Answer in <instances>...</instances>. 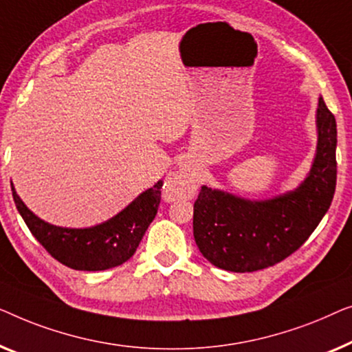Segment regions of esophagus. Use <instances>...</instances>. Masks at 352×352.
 I'll return each instance as SVG.
<instances>
[{"instance_id": "esophagus-1", "label": "esophagus", "mask_w": 352, "mask_h": 352, "mask_svg": "<svg viewBox=\"0 0 352 352\" xmlns=\"http://www.w3.org/2000/svg\"><path fill=\"white\" fill-rule=\"evenodd\" d=\"M197 188V177L190 172H177L167 177L164 195L167 199H185L192 196Z\"/></svg>"}]
</instances>
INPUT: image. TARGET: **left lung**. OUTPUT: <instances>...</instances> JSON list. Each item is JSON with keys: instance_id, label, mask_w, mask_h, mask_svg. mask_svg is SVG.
<instances>
[{"instance_id": "8db88e82", "label": "left lung", "mask_w": 352, "mask_h": 352, "mask_svg": "<svg viewBox=\"0 0 352 352\" xmlns=\"http://www.w3.org/2000/svg\"><path fill=\"white\" fill-rule=\"evenodd\" d=\"M318 146L305 180L268 199H247L204 185L195 202L192 234L204 258L232 273L279 263L305 244L327 214L336 186V121L319 97Z\"/></svg>"}]
</instances>
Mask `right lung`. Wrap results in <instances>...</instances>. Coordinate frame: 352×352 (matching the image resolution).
Returning a JSON list of instances; mask_svg holds the SVG:
<instances>
[{
	"label": "right lung",
	"instance_id": "right-lung-1",
	"mask_svg": "<svg viewBox=\"0 0 352 352\" xmlns=\"http://www.w3.org/2000/svg\"><path fill=\"white\" fill-rule=\"evenodd\" d=\"M11 186L19 214L54 258L78 271H103L122 265L135 254L143 234L157 214L162 182L140 192L110 220L89 228L47 223L28 209L12 183Z\"/></svg>",
	"mask_w": 352,
	"mask_h": 352
}]
</instances>
